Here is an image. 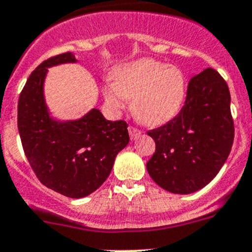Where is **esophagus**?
<instances>
[{
	"mask_svg": "<svg viewBox=\"0 0 252 252\" xmlns=\"http://www.w3.org/2000/svg\"><path fill=\"white\" fill-rule=\"evenodd\" d=\"M128 133H130L131 140H136L137 137L141 135V131L137 130V128H135V127H128Z\"/></svg>",
	"mask_w": 252,
	"mask_h": 252,
	"instance_id": "esophagus-1",
	"label": "esophagus"
}]
</instances>
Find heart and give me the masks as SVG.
Wrapping results in <instances>:
<instances>
[{"label":"heart","instance_id":"obj_1","mask_svg":"<svg viewBox=\"0 0 252 252\" xmlns=\"http://www.w3.org/2000/svg\"><path fill=\"white\" fill-rule=\"evenodd\" d=\"M187 79L183 70L164 62L142 58L119 66L112 83L103 88L107 104L115 111L133 99V112L149 126H160L173 120L183 106Z\"/></svg>","mask_w":252,"mask_h":252}]
</instances>
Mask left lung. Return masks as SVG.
Instances as JSON below:
<instances>
[{
	"instance_id": "1",
	"label": "left lung",
	"mask_w": 252,
	"mask_h": 252,
	"mask_svg": "<svg viewBox=\"0 0 252 252\" xmlns=\"http://www.w3.org/2000/svg\"><path fill=\"white\" fill-rule=\"evenodd\" d=\"M230 104L227 83L215 69L190 79L180 112L148 132L157 150L146 169L158 186L174 194H190L218 174L233 142Z\"/></svg>"
}]
</instances>
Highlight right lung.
<instances>
[{"instance_id":"obj_1","label":"right lung","mask_w":252,"mask_h":252,"mask_svg":"<svg viewBox=\"0 0 252 252\" xmlns=\"http://www.w3.org/2000/svg\"><path fill=\"white\" fill-rule=\"evenodd\" d=\"M78 63L73 53L45 60L31 73L17 106V127L31 168L48 188L83 198L99 188L130 137L125 121H108L98 108L77 120L51 115L44 84L49 68Z\"/></svg>"}]
</instances>
